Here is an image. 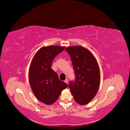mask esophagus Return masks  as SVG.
Segmentation results:
<instances>
[{
  "mask_svg": "<svg viewBox=\"0 0 130 130\" xmlns=\"http://www.w3.org/2000/svg\"><path fill=\"white\" fill-rule=\"evenodd\" d=\"M64 82H66V83L67 84H68V78H66V79L64 80Z\"/></svg>",
  "mask_w": 130,
  "mask_h": 130,
  "instance_id": "esophagus-1",
  "label": "esophagus"
}]
</instances>
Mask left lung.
<instances>
[{"instance_id": "8db88e82", "label": "left lung", "mask_w": 130, "mask_h": 130, "mask_svg": "<svg viewBox=\"0 0 130 130\" xmlns=\"http://www.w3.org/2000/svg\"><path fill=\"white\" fill-rule=\"evenodd\" d=\"M71 57L76 79L69 87L74 99L81 105L88 104L95 97L100 83V72L95 57L90 51L80 45L65 49Z\"/></svg>"}]
</instances>
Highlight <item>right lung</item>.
Returning a JSON list of instances; mask_svg holds the SVG:
<instances>
[{
    "label": "right lung",
    "instance_id": "add662e5",
    "mask_svg": "<svg viewBox=\"0 0 130 130\" xmlns=\"http://www.w3.org/2000/svg\"><path fill=\"white\" fill-rule=\"evenodd\" d=\"M64 46H43L34 55L29 68V80L32 91L37 99L46 105L54 104L67 84L60 80L52 69L53 61Z\"/></svg>",
    "mask_w": 130,
    "mask_h": 130
}]
</instances>
